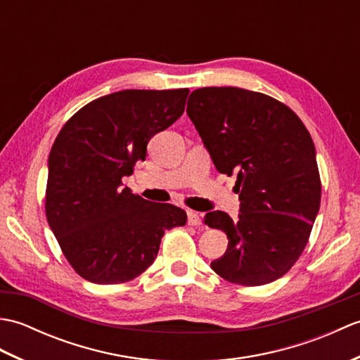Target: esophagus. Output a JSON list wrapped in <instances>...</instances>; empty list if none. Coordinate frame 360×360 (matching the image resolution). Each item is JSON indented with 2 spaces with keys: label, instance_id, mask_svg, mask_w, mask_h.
Listing matches in <instances>:
<instances>
[{
  "label": "esophagus",
  "instance_id": "esophagus-1",
  "mask_svg": "<svg viewBox=\"0 0 360 360\" xmlns=\"http://www.w3.org/2000/svg\"><path fill=\"white\" fill-rule=\"evenodd\" d=\"M187 223H188V226H201V218L196 212L188 210L187 212Z\"/></svg>",
  "mask_w": 360,
  "mask_h": 360
}]
</instances>
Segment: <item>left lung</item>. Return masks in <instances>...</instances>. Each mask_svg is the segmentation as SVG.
I'll use <instances>...</instances> for the list:
<instances>
[{
    "instance_id": "left-lung-1",
    "label": "left lung",
    "mask_w": 360,
    "mask_h": 360,
    "mask_svg": "<svg viewBox=\"0 0 360 360\" xmlns=\"http://www.w3.org/2000/svg\"><path fill=\"white\" fill-rule=\"evenodd\" d=\"M187 114L219 173L236 174L240 215L209 212L204 223L227 235L210 266L244 286L283 277L307 248L322 184L311 134L275 98L233 86L195 89Z\"/></svg>"
}]
</instances>
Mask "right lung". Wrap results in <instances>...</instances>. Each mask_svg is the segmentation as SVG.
<instances>
[{"label": "right lung", "instance_id": "right-lung-1", "mask_svg": "<svg viewBox=\"0 0 360 360\" xmlns=\"http://www.w3.org/2000/svg\"><path fill=\"white\" fill-rule=\"evenodd\" d=\"M187 96V88L119 91L89 102L60 129L49 153L46 218L85 280L136 278L155 262L164 232L187 223L176 205L122 187L151 137L182 116Z\"/></svg>", "mask_w": 360, "mask_h": 360}]
</instances>
